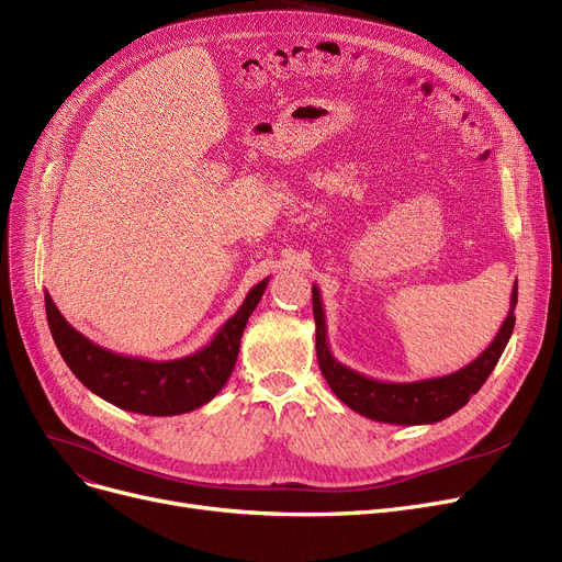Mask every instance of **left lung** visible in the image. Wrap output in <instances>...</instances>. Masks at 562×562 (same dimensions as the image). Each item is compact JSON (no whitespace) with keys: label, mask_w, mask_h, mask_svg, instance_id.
I'll use <instances>...</instances> for the list:
<instances>
[{"label":"left lung","mask_w":562,"mask_h":562,"mask_svg":"<svg viewBox=\"0 0 562 562\" xmlns=\"http://www.w3.org/2000/svg\"><path fill=\"white\" fill-rule=\"evenodd\" d=\"M515 305H517V282L510 293V310L506 321L494 341L481 352V356L462 367L456 373L426 378L415 382H385L373 380L352 371L350 367L341 364L328 346V326H326V312H323L321 291L312 286V310L316 321V358L321 373L326 375L330 390L344 401L350 409L358 415L380 422V424H394V426H424L437 424L441 419L451 417L462 405L469 403L483 382L490 378L492 369L496 367L501 352L506 350V344L515 328Z\"/></svg>","instance_id":"8db88e82"}]
</instances>
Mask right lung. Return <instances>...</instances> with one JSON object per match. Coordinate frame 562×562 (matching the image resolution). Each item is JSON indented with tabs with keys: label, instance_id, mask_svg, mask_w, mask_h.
<instances>
[{
	"label": "right lung",
	"instance_id": "1",
	"mask_svg": "<svg viewBox=\"0 0 562 562\" xmlns=\"http://www.w3.org/2000/svg\"><path fill=\"white\" fill-rule=\"evenodd\" d=\"M269 278L255 284L241 307L204 348L180 360L155 362L106 350L75 330L45 291L49 333L70 371L106 403L150 417H172L210 403L234 371L246 323L261 301Z\"/></svg>",
	"mask_w": 562,
	"mask_h": 562
}]
</instances>
